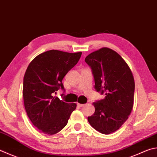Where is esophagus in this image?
Listing matches in <instances>:
<instances>
[{
  "instance_id": "34e87169",
  "label": "esophagus",
  "mask_w": 157,
  "mask_h": 157,
  "mask_svg": "<svg viewBox=\"0 0 157 157\" xmlns=\"http://www.w3.org/2000/svg\"><path fill=\"white\" fill-rule=\"evenodd\" d=\"M85 105L84 104H80V103H77V106H79V107H82V106H83Z\"/></svg>"
}]
</instances>
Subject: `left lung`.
<instances>
[{
    "label": "left lung",
    "mask_w": 157,
    "mask_h": 157,
    "mask_svg": "<svg viewBox=\"0 0 157 157\" xmlns=\"http://www.w3.org/2000/svg\"><path fill=\"white\" fill-rule=\"evenodd\" d=\"M91 67L94 88L104 99L94 102L95 112L87 117L90 125L102 134L116 131L128 119L133 107L135 81L131 69L117 53L102 48L85 59Z\"/></svg>",
    "instance_id": "obj_1"
}]
</instances>
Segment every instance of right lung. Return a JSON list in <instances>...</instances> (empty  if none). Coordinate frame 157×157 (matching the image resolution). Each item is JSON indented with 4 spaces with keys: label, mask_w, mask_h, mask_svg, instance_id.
<instances>
[{
    "label": "right lung",
    "mask_w": 157,
    "mask_h": 157,
    "mask_svg": "<svg viewBox=\"0 0 157 157\" xmlns=\"http://www.w3.org/2000/svg\"><path fill=\"white\" fill-rule=\"evenodd\" d=\"M82 52L57 50L37 55L26 69L23 80L24 104L35 127L47 135H54L66 126L75 103L65 102L54 94L61 89L62 80L78 63ZM64 95V94H62Z\"/></svg>",
    "instance_id": "right-lung-1"
}]
</instances>
